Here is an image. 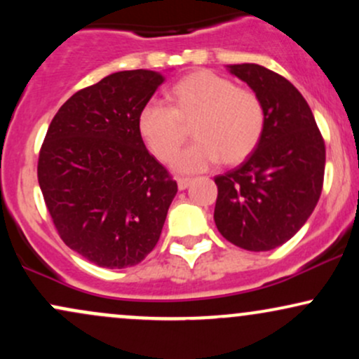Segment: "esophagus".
Listing matches in <instances>:
<instances>
[{
  "label": "esophagus",
  "instance_id": "1",
  "mask_svg": "<svg viewBox=\"0 0 359 359\" xmlns=\"http://www.w3.org/2000/svg\"><path fill=\"white\" fill-rule=\"evenodd\" d=\"M192 184L191 179H177V187H179V191H185V189L189 187V185Z\"/></svg>",
  "mask_w": 359,
  "mask_h": 359
}]
</instances>
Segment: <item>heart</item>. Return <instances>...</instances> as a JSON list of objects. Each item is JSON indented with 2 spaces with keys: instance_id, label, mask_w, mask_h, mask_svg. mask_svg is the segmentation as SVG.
<instances>
[{
  "instance_id": "b5f03b06",
  "label": "heart",
  "mask_w": 359,
  "mask_h": 359,
  "mask_svg": "<svg viewBox=\"0 0 359 359\" xmlns=\"http://www.w3.org/2000/svg\"><path fill=\"white\" fill-rule=\"evenodd\" d=\"M172 108L150 101L138 113V133L148 150L170 162L189 137L197 140L177 156L182 174L208 170L221 160L234 165L257 150L265 130V113L258 96L240 89L231 79L211 71L189 74L168 90Z\"/></svg>"
}]
</instances>
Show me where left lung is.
<instances>
[{"label": "left lung", "mask_w": 359, "mask_h": 359, "mask_svg": "<svg viewBox=\"0 0 359 359\" xmlns=\"http://www.w3.org/2000/svg\"><path fill=\"white\" fill-rule=\"evenodd\" d=\"M250 86L265 113L257 150L217 175L214 222L248 251L283 245L306 224L323 191L325 147L307 101L292 82L258 64L226 65Z\"/></svg>", "instance_id": "1"}]
</instances>
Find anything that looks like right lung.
<instances>
[{
    "mask_svg": "<svg viewBox=\"0 0 359 359\" xmlns=\"http://www.w3.org/2000/svg\"><path fill=\"white\" fill-rule=\"evenodd\" d=\"M162 82L137 69L77 90L40 150L39 184L62 241L102 269L133 266L155 248L177 194L137 125Z\"/></svg>",
    "mask_w": 359,
    "mask_h": 359,
    "instance_id": "1",
    "label": "right lung"
}]
</instances>
